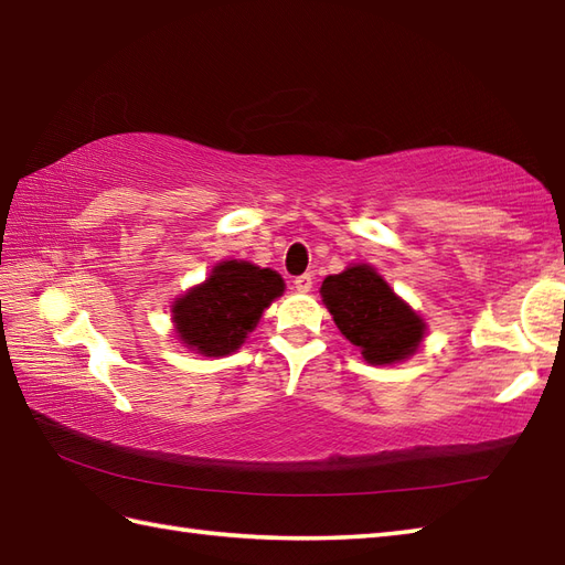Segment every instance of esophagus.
I'll return each mask as SVG.
<instances>
[{
    "label": "esophagus",
    "instance_id": "34e87169",
    "mask_svg": "<svg viewBox=\"0 0 565 565\" xmlns=\"http://www.w3.org/2000/svg\"><path fill=\"white\" fill-rule=\"evenodd\" d=\"M294 286H296V291L308 294L310 289H313V274H301V276H296Z\"/></svg>",
    "mask_w": 565,
    "mask_h": 565
}]
</instances>
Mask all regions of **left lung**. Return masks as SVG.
<instances>
[{"instance_id":"left-lung-1","label":"left lung","mask_w":565,"mask_h":565,"mask_svg":"<svg viewBox=\"0 0 565 565\" xmlns=\"http://www.w3.org/2000/svg\"><path fill=\"white\" fill-rule=\"evenodd\" d=\"M320 296L334 326L371 366L405 362L425 340V318L371 264H350L344 271L326 276Z\"/></svg>"}]
</instances>
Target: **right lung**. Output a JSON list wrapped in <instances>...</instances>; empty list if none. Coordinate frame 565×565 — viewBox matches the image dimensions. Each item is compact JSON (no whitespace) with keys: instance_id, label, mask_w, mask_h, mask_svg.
<instances>
[{"instance_id":"1","label":"right lung","mask_w":565,"mask_h":565,"mask_svg":"<svg viewBox=\"0 0 565 565\" xmlns=\"http://www.w3.org/2000/svg\"><path fill=\"white\" fill-rule=\"evenodd\" d=\"M284 289L281 274L274 269H262L245 259H223L206 281L191 286L172 301L177 340L203 356L233 354Z\"/></svg>"}]
</instances>
